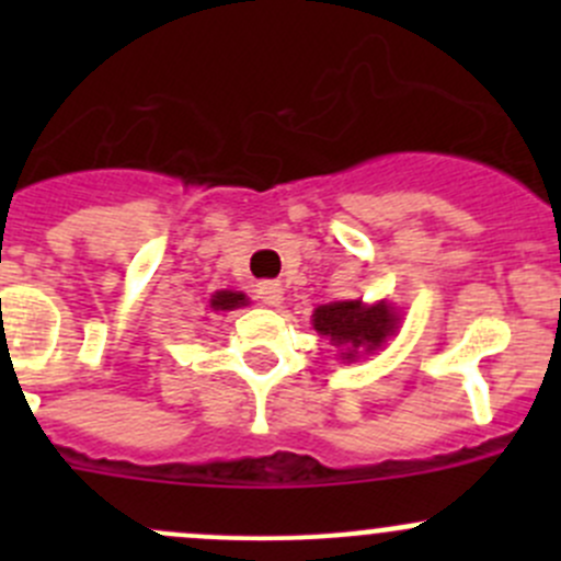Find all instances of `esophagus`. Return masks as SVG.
<instances>
[{
    "instance_id": "esophagus-1",
    "label": "esophagus",
    "mask_w": 561,
    "mask_h": 561,
    "mask_svg": "<svg viewBox=\"0 0 561 561\" xmlns=\"http://www.w3.org/2000/svg\"><path fill=\"white\" fill-rule=\"evenodd\" d=\"M257 298L265 304V307H279L282 298H285V293H282L279 282H260Z\"/></svg>"
}]
</instances>
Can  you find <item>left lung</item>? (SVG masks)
I'll return each mask as SVG.
<instances>
[{"label":"left lung","instance_id":"8db88e82","mask_svg":"<svg viewBox=\"0 0 561 561\" xmlns=\"http://www.w3.org/2000/svg\"><path fill=\"white\" fill-rule=\"evenodd\" d=\"M312 325L320 336L339 347V358L353 364L360 353H375L399 328V314L388 301H333L314 309Z\"/></svg>","mask_w":561,"mask_h":561}]
</instances>
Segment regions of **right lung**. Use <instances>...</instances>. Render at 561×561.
<instances>
[{"mask_svg":"<svg viewBox=\"0 0 561 561\" xmlns=\"http://www.w3.org/2000/svg\"><path fill=\"white\" fill-rule=\"evenodd\" d=\"M249 298L244 293L239 290H217L211 296V301H208V307L214 309V312H233V309L239 307H247Z\"/></svg>","mask_w":561,"mask_h":561,"instance_id":"add662e5","label":"right lung"}]
</instances>
